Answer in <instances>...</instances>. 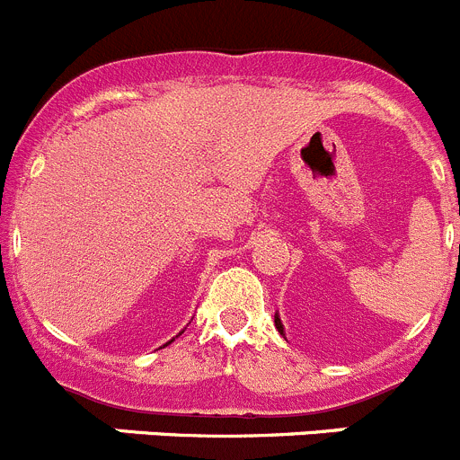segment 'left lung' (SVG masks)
Segmentation results:
<instances>
[{
  "label": "left lung",
  "instance_id": "1",
  "mask_svg": "<svg viewBox=\"0 0 460 460\" xmlns=\"http://www.w3.org/2000/svg\"><path fill=\"white\" fill-rule=\"evenodd\" d=\"M275 327H278V332H279V334H284V325H282V321H279V316H278V314H275Z\"/></svg>",
  "mask_w": 460,
  "mask_h": 460
}]
</instances>
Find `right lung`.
Instances as JSON below:
<instances>
[{
  "label": "right lung",
  "mask_w": 460,
  "mask_h": 460,
  "mask_svg": "<svg viewBox=\"0 0 460 460\" xmlns=\"http://www.w3.org/2000/svg\"><path fill=\"white\" fill-rule=\"evenodd\" d=\"M172 341H173V339H172ZM172 341H169V343H172ZM169 343H167V345H169Z\"/></svg>",
  "instance_id": "1"
}]
</instances>
